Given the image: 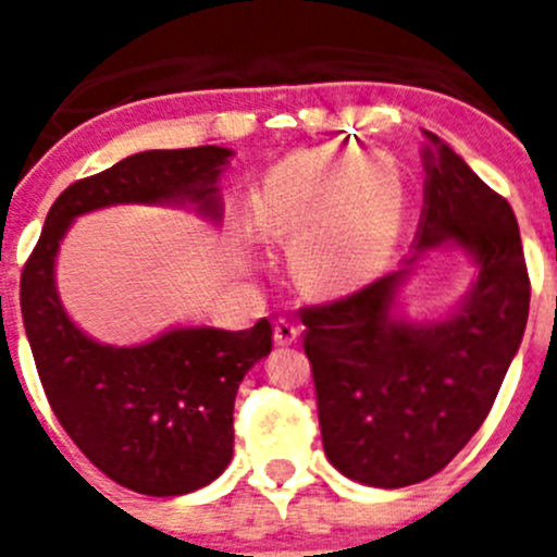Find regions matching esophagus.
Returning a JSON list of instances; mask_svg holds the SVG:
<instances>
[{"label": "esophagus", "mask_w": 557, "mask_h": 557, "mask_svg": "<svg viewBox=\"0 0 557 557\" xmlns=\"http://www.w3.org/2000/svg\"><path fill=\"white\" fill-rule=\"evenodd\" d=\"M298 332H301V329L295 326L289 318H278V321H275V326H273L275 346H293L295 339H298Z\"/></svg>", "instance_id": "34e87169"}]
</instances>
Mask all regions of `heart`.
Masks as SVG:
<instances>
[{
    "label": "heart",
    "instance_id": "heart-1",
    "mask_svg": "<svg viewBox=\"0 0 557 557\" xmlns=\"http://www.w3.org/2000/svg\"><path fill=\"white\" fill-rule=\"evenodd\" d=\"M405 218L396 164L366 150L323 147L275 166L256 198V225L293 243L298 282L312 293H346L371 282Z\"/></svg>",
    "mask_w": 557,
    "mask_h": 557
}]
</instances>
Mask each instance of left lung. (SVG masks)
<instances>
[{
    "label": "left lung",
    "mask_w": 557,
    "mask_h": 557,
    "mask_svg": "<svg viewBox=\"0 0 557 557\" xmlns=\"http://www.w3.org/2000/svg\"><path fill=\"white\" fill-rule=\"evenodd\" d=\"M424 220L418 250L469 248L476 284L460 312L432 326L391 318L401 275L301 309L323 449L339 474L405 488L446 469L488 418L519 351L530 275L516 214L444 141L426 133Z\"/></svg>",
    "instance_id": "8db88e82"
}]
</instances>
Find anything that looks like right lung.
Returning <instances> with one entry per match:
<instances>
[{"label":"right lung","mask_w":557,"mask_h":557,"mask_svg":"<svg viewBox=\"0 0 557 557\" xmlns=\"http://www.w3.org/2000/svg\"><path fill=\"white\" fill-rule=\"evenodd\" d=\"M225 147L147 150L75 181L52 203L22 270V318L47 401L97 469L147 496H181L218 480L234 455V398L273 348L268 318L245 332L178 329L147 346L111 348L69 321L52 268L77 214L113 203L189 198L218 218Z\"/></svg>","instance_id":"obj_1"}]
</instances>
